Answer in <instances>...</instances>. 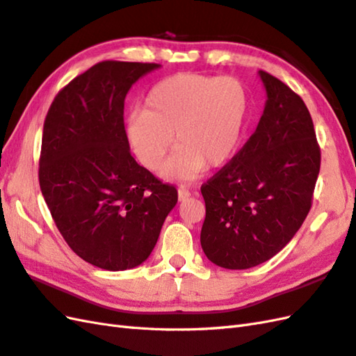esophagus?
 I'll return each mask as SVG.
<instances>
[{
	"instance_id": "obj_1",
	"label": "esophagus",
	"mask_w": 356,
	"mask_h": 356,
	"mask_svg": "<svg viewBox=\"0 0 356 356\" xmlns=\"http://www.w3.org/2000/svg\"><path fill=\"white\" fill-rule=\"evenodd\" d=\"M177 195H179V202H185V200L191 195V193L185 186H180L177 191Z\"/></svg>"
}]
</instances>
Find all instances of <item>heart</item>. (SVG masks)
I'll return each instance as SVG.
<instances>
[{
  "mask_svg": "<svg viewBox=\"0 0 356 356\" xmlns=\"http://www.w3.org/2000/svg\"><path fill=\"white\" fill-rule=\"evenodd\" d=\"M247 113L248 95L239 79L177 74L150 90L145 111L129 114L126 135L136 159L149 170L162 165L176 141L162 176L191 181L206 165L221 167L233 158Z\"/></svg>",
  "mask_w": 356,
  "mask_h": 356,
  "instance_id": "1",
  "label": "heart"
}]
</instances>
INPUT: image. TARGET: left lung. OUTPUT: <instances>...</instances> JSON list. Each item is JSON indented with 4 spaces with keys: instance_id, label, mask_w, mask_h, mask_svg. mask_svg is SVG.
Here are the masks:
<instances>
[{
    "instance_id": "8db88e82",
    "label": "left lung",
    "mask_w": 356,
    "mask_h": 356,
    "mask_svg": "<svg viewBox=\"0 0 356 356\" xmlns=\"http://www.w3.org/2000/svg\"><path fill=\"white\" fill-rule=\"evenodd\" d=\"M266 104L239 153L202 186L206 218L200 242L225 269L268 261L307 218L321 170L312 115L293 90L259 70Z\"/></svg>"
}]
</instances>
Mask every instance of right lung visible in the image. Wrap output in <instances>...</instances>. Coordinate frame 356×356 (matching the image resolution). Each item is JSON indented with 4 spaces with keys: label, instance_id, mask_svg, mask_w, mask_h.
I'll use <instances>...</instances> for the list:
<instances>
[{
    "label": "right lung",
    "instance_id": "1",
    "mask_svg": "<svg viewBox=\"0 0 356 356\" xmlns=\"http://www.w3.org/2000/svg\"><path fill=\"white\" fill-rule=\"evenodd\" d=\"M154 63L102 61L63 88L44 118L39 181L69 247L93 266L126 270L149 259L177 203L175 186L138 165L123 109Z\"/></svg>",
    "mask_w": 356,
    "mask_h": 356
}]
</instances>
